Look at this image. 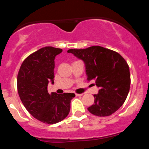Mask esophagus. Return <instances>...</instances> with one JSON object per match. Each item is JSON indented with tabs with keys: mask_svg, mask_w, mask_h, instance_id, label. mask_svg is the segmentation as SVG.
<instances>
[{
	"mask_svg": "<svg viewBox=\"0 0 149 149\" xmlns=\"http://www.w3.org/2000/svg\"><path fill=\"white\" fill-rule=\"evenodd\" d=\"M75 95L76 96H81V95H83V94H77V93H75Z\"/></svg>",
	"mask_w": 149,
	"mask_h": 149,
	"instance_id": "34e87169",
	"label": "esophagus"
}]
</instances>
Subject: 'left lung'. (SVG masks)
<instances>
[{"mask_svg": "<svg viewBox=\"0 0 149 149\" xmlns=\"http://www.w3.org/2000/svg\"><path fill=\"white\" fill-rule=\"evenodd\" d=\"M84 62L88 81H93L99 88L94 95V104L88 107L97 116H108L119 110L130 90L131 75L125 60L116 51L101 46L85 49H69Z\"/></svg>", "mask_w": 149, "mask_h": 149, "instance_id": "1", "label": "left lung"}]
</instances>
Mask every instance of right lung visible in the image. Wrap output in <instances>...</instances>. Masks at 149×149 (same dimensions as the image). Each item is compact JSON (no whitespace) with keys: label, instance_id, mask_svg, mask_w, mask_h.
<instances>
[{"label":"right lung","instance_id":"add662e5","mask_svg":"<svg viewBox=\"0 0 149 149\" xmlns=\"http://www.w3.org/2000/svg\"><path fill=\"white\" fill-rule=\"evenodd\" d=\"M63 50L44 47L24 60L17 77L18 93L24 106L34 118L46 124L65 119L70 111L74 93L48 92V83L54 84V59Z\"/></svg>","mask_w":149,"mask_h":149}]
</instances>
